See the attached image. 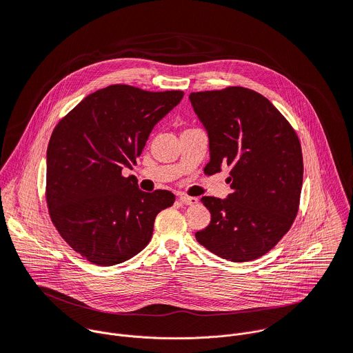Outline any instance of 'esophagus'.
Wrapping results in <instances>:
<instances>
[{
	"label": "esophagus",
	"instance_id": "1",
	"mask_svg": "<svg viewBox=\"0 0 353 353\" xmlns=\"http://www.w3.org/2000/svg\"><path fill=\"white\" fill-rule=\"evenodd\" d=\"M179 199L181 201L184 205H195V204H198V198H195V196H188V195H183L181 194L179 196Z\"/></svg>",
	"mask_w": 353,
	"mask_h": 353
}]
</instances>
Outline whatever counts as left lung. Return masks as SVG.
Returning a JSON list of instances; mask_svg holds the SVG:
<instances>
[{
    "instance_id": "obj_1",
    "label": "left lung",
    "mask_w": 353,
    "mask_h": 353,
    "mask_svg": "<svg viewBox=\"0 0 353 353\" xmlns=\"http://www.w3.org/2000/svg\"><path fill=\"white\" fill-rule=\"evenodd\" d=\"M191 105L210 138L204 172L230 166L228 198L203 196L211 223L195 239L233 261L256 260L285 236L299 210L303 157L299 138L263 94L241 86L192 92Z\"/></svg>"
}]
</instances>
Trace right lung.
Wrapping results in <instances>:
<instances>
[{
  "instance_id": "right-lung-1",
  "label": "right lung",
  "mask_w": 353,
  "mask_h": 353,
  "mask_svg": "<svg viewBox=\"0 0 353 353\" xmlns=\"http://www.w3.org/2000/svg\"><path fill=\"white\" fill-rule=\"evenodd\" d=\"M183 94L110 85L86 96L50 137L48 214L92 264L116 265L138 254L152 237L157 215L173 205L170 191H141L137 179L121 172L132 169L150 131Z\"/></svg>"
}]
</instances>
